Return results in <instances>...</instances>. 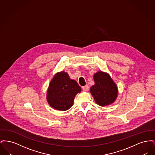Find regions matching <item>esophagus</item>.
Returning <instances> with one entry per match:
<instances>
[{"instance_id":"34e87169","label":"esophagus","mask_w":155,"mask_h":155,"mask_svg":"<svg viewBox=\"0 0 155 155\" xmlns=\"http://www.w3.org/2000/svg\"><path fill=\"white\" fill-rule=\"evenodd\" d=\"M82 91H84V92H87V91H88L89 89L88 85H86L85 86L82 87Z\"/></svg>"}]
</instances>
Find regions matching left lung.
<instances>
[{
  "label": "left lung",
  "mask_w": 155,
  "mask_h": 155,
  "mask_svg": "<svg viewBox=\"0 0 155 155\" xmlns=\"http://www.w3.org/2000/svg\"><path fill=\"white\" fill-rule=\"evenodd\" d=\"M95 84L90 88V93L97 104L106 106L114 103L118 95L116 84L107 73L99 71L94 75Z\"/></svg>",
  "instance_id": "obj_1"
}]
</instances>
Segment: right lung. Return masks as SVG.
Here are the masks:
<instances>
[{"label":"right lung","instance_id":"obj_1","mask_svg":"<svg viewBox=\"0 0 155 155\" xmlns=\"http://www.w3.org/2000/svg\"><path fill=\"white\" fill-rule=\"evenodd\" d=\"M81 91L77 81L71 80L67 72H58L49 83L46 92L47 102L55 110H67L73 105L75 95Z\"/></svg>","mask_w":155,"mask_h":155}]
</instances>
